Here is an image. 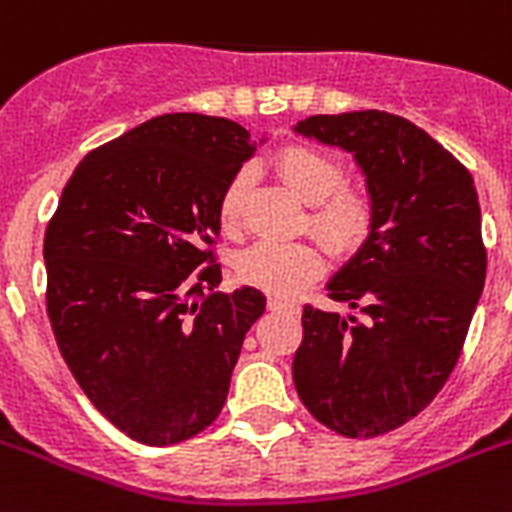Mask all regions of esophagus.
Here are the masks:
<instances>
[{
    "mask_svg": "<svg viewBox=\"0 0 512 512\" xmlns=\"http://www.w3.org/2000/svg\"><path fill=\"white\" fill-rule=\"evenodd\" d=\"M268 307L273 310V313H289V315L299 313L297 302H294V299H284V297H270Z\"/></svg>",
    "mask_w": 512,
    "mask_h": 512,
    "instance_id": "1",
    "label": "esophagus"
}]
</instances>
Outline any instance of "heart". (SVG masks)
Segmentation results:
<instances>
[{"label":"heart","instance_id":"heart-1","mask_svg":"<svg viewBox=\"0 0 512 512\" xmlns=\"http://www.w3.org/2000/svg\"><path fill=\"white\" fill-rule=\"evenodd\" d=\"M276 170L299 197L313 202L310 223L336 249H352L371 231L373 202L368 191L355 184H342V160L323 147L289 144L276 155ZM249 186L247 170H236L218 197V218L234 228L242 215ZM326 268V252L315 242H260L244 249L236 260V273L244 284L263 292L297 294Z\"/></svg>","mask_w":512,"mask_h":512}]
</instances>
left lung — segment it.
<instances>
[{"instance_id": "obj_1", "label": "left lung", "mask_w": 512, "mask_h": 512, "mask_svg": "<svg viewBox=\"0 0 512 512\" xmlns=\"http://www.w3.org/2000/svg\"><path fill=\"white\" fill-rule=\"evenodd\" d=\"M297 134L355 155L373 220L328 284L357 313L305 305L294 386L326 429L373 439L413 421L463 352L486 278L479 197L458 157L392 112L313 115Z\"/></svg>"}]
</instances>
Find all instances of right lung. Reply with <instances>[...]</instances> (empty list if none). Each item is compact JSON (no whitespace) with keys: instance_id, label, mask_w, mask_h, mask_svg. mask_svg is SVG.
<instances>
[{"instance_id":"right-lung-1","label":"right lung","mask_w":512,"mask_h":512,"mask_svg":"<svg viewBox=\"0 0 512 512\" xmlns=\"http://www.w3.org/2000/svg\"><path fill=\"white\" fill-rule=\"evenodd\" d=\"M255 152L234 120L173 112L91 149L44 234L47 315L70 373L112 426L165 447L226 402L252 286L220 292L218 197Z\"/></svg>"}]
</instances>
